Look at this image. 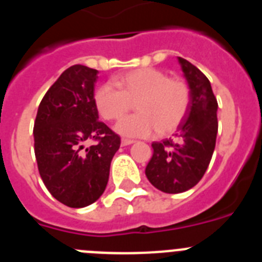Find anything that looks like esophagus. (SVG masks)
Wrapping results in <instances>:
<instances>
[{
  "label": "esophagus",
  "mask_w": 262,
  "mask_h": 262,
  "mask_svg": "<svg viewBox=\"0 0 262 262\" xmlns=\"http://www.w3.org/2000/svg\"><path fill=\"white\" fill-rule=\"evenodd\" d=\"M134 143V140H131V139H122V140H120V144L123 145H129V144H133Z\"/></svg>",
  "instance_id": "1"
}]
</instances>
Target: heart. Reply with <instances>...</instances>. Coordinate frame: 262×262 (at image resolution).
Wrapping results in <instances>:
<instances>
[{
  "instance_id": "1",
  "label": "heart",
  "mask_w": 262,
  "mask_h": 262,
  "mask_svg": "<svg viewBox=\"0 0 262 262\" xmlns=\"http://www.w3.org/2000/svg\"><path fill=\"white\" fill-rule=\"evenodd\" d=\"M103 84L94 92V105L106 120L122 119L135 103L136 114L119 122L117 131L129 138H145L155 131L168 135L182 123L190 106V88L180 78H169L160 69L138 68Z\"/></svg>"
}]
</instances>
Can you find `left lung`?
Listing matches in <instances>:
<instances>
[{
	"mask_svg": "<svg viewBox=\"0 0 262 262\" xmlns=\"http://www.w3.org/2000/svg\"><path fill=\"white\" fill-rule=\"evenodd\" d=\"M190 88V106L173 139L154 142L145 176L156 189L184 193L201 181L215 149L217 102L209 78L187 60L178 57Z\"/></svg>",
	"mask_w": 262,
	"mask_h": 262,
	"instance_id": "obj_1",
	"label": "left lung"
}]
</instances>
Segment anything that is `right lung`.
<instances>
[{"instance_id": "add662e5", "label": "right lung", "mask_w": 262, "mask_h": 262, "mask_svg": "<svg viewBox=\"0 0 262 262\" xmlns=\"http://www.w3.org/2000/svg\"><path fill=\"white\" fill-rule=\"evenodd\" d=\"M98 71L72 66L41 99L34 123L39 174L53 198L80 209L96 202L108 181L119 135L98 120L94 84ZM88 140H97L84 148Z\"/></svg>"}]
</instances>
